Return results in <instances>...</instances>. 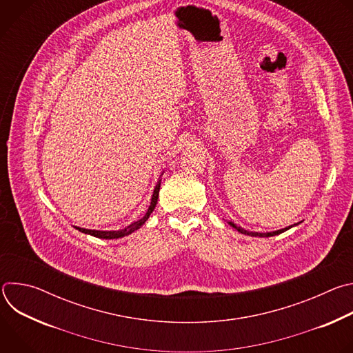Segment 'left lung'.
<instances>
[{
    "instance_id": "8db88e82",
    "label": "left lung",
    "mask_w": 353,
    "mask_h": 353,
    "mask_svg": "<svg viewBox=\"0 0 353 353\" xmlns=\"http://www.w3.org/2000/svg\"><path fill=\"white\" fill-rule=\"evenodd\" d=\"M229 225L232 226V228H234L237 232H240V233H243V234H247V236H253V237H271V236H275V234H279V233H283L285 230H288V229H290L293 225H290V226H288V228H285V229H279V230H275V232H267V233H260V232H250V230H245V229H243V228H240V226H237V225H234L233 222H229Z\"/></svg>"
}]
</instances>
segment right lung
<instances>
[{"mask_svg": "<svg viewBox=\"0 0 353 353\" xmlns=\"http://www.w3.org/2000/svg\"><path fill=\"white\" fill-rule=\"evenodd\" d=\"M159 190H161V179L158 180L157 185H155V190H154V194H152V199H150V205L146 211V214L138 219L137 222L128 225L127 228L124 229H120V230H92V229H83V228H77L79 232L85 233V234H90L93 237H99V239H120V237H124V236H128L131 234L132 232L138 230L149 218V215L154 212L155 207H157V203H158V196H159Z\"/></svg>", "mask_w": 353, "mask_h": 353, "instance_id": "right-lung-1", "label": "right lung"}]
</instances>
